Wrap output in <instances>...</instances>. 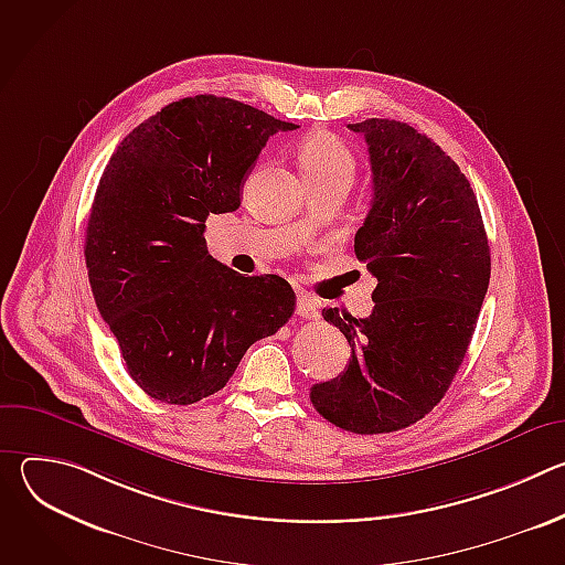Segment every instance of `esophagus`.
Returning <instances> with one entry per match:
<instances>
[{
    "instance_id": "obj_1",
    "label": "esophagus",
    "mask_w": 565,
    "mask_h": 565,
    "mask_svg": "<svg viewBox=\"0 0 565 565\" xmlns=\"http://www.w3.org/2000/svg\"><path fill=\"white\" fill-rule=\"evenodd\" d=\"M295 312L303 319H317L319 317V310H317V301L308 295V292H299L297 295V308Z\"/></svg>"
}]
</instances>
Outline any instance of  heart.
Here are the masks:
<instances>
[{"instance_id": "1", "label": "heart", "mask_w": 565, "mask_h": 565, "mask_svg": "<svg viewBox=\"0 0 565 565\" xmlns=\"http://www.w3.org/2000/svg\"><path fill=\"white\" fill-rule=\"evenodd\" d=\"M299 168L306 181L321 183L355 174V158L349 145L329 131L310 134L299 147Z\"/></svg>"}]
</instances>
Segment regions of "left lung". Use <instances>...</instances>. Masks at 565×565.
<instances>
[{
  "label": "left lung",
  "instance_id": "left-lung-1",
  "mask_svg": "<svg viewBox=\"0 0 565 565\" xmlns=\"http://www.w3.org/2000/svg\"><path fill=\"white\" fill-rule=\"evenodd\" d=\"M369 147L373 199L355 255L377 279L373 312L324 308L351 344L347 371L310 388L312 407L353 434H388L425 418L447 393L490 286L478 201L454 160L388 118L349 125Z\"/></svg>",
  "mask_w": 565,
  "mask_h": 565
}]
</instances>
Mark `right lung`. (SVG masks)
I'll return each mask as SVG.
<instances>
[{
    "instance_id": "1",
    "label": "right lung",
    "mask_w": 565,
    "mask_h": 565,
    "mask_svg": "<svg viewBox=\"0 0 565 565\" xmlns=\"http://www.w3.org/2000/svg\"><path fill=\"white\" fill-rule=\"evenodd\" d=\"M295 129L232 98L194 96L122 138L92 205L85 259L131 380L168 405L221 391L241 358L295 312L277 275L244 277L205 244L234 212L268 138Z\"/></svg>"
}]
</instances>
